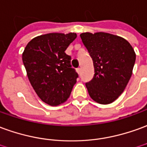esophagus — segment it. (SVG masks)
Instances as JSON below:
<instances>
[{
    "label": "esophagus",
    "mask_w": 147,
    "mask_h": 147,
    "mask_svg": "<svg viewBox=\"0 0 147 147\" xmlns=\"http://www.w3.org/2000/svg\"><path fill=\"white\" fill-rule=\"evenodd\" d=\"M76 72L78 74H79V75H80V74L81 73V69H80V68H77V69H76Z\"/></svg>",
    "instance_id": "esophagus-1"
}]
</instances>
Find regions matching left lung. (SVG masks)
Here are the masks:
<instances>
[{
	"instance_id": "8db88e82",
	"label": "left lung",
	"mask_w": 147,
	"mask_h": 147,
	"mask_svg": "<svg viewBox=\"0 0 147 147\" xmlns=\"http://www.w3.org/2000/svg\"><path fill=\"white\" fill-rule=\"evenodd\" d=\"M82 42L92 59L95 75L86 83L91 98L109 104L119 98L131 79L136 55L124 38L107 32H84Z\"/></svg>"
}]
</instances>
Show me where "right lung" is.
<instances>
[{
    "mask_svg": "<svg viewBox=\"0 0 147 147\" xmlns=\"http://www.w3.org/2000/svg\"><path fill=\"white\" fill-rule=\"evenodd\" d=\"M76 33L52 32L33 38L28 43L22 60L31 85L43 102L58 106L69 98L78 74L71 66L65 50Z\"/></svg>",
    "mask_w": 147,
    "mask_h": 147,
    "instance_id": "1",
    "label": "right lung"
}]
</instances>
